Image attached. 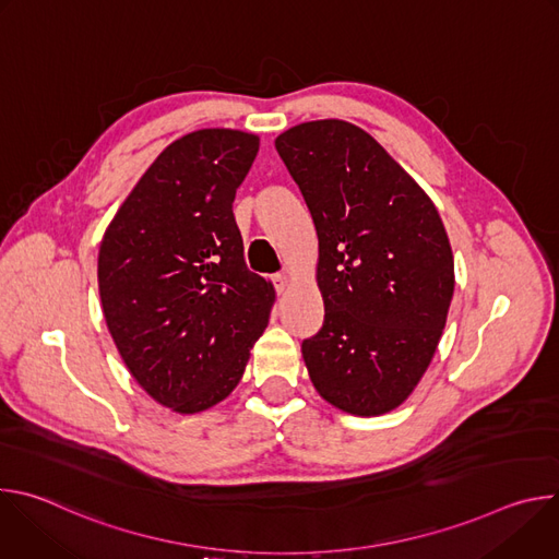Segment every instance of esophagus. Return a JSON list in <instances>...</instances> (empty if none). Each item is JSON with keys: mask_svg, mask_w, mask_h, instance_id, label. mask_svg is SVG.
<instances>
[{"mask_svg": "<svg viewBox=\"0 0 559 559\" xmlns=\"http://www.w3.org/2000/svg\"><path fill=\"white\" fill-rule=\"evenodd\" d=\"M272 281H274V287L278 294H283L289 287V276H285V274H276V276H272Z\"/></svg>", "mask_w": 559, "mask_h": 559, "instance_id": "obj_1", "label": "esophagus"}]
</instances>
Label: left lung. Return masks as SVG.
<instances>
[{"label":"left lung","mask_w":559,"mask_h":559,"mask_svg":"<svg viewBox=\"0 0 559 559\" xmlns=\"http://www.w3.org/2000/svg\"><path fill=\"white\" fill-rule=\"evenodd\" d=\"M274 143L318 234L325 323L302 343L307 373L345 414H389L418 386L447 325L455 272L444 223L418 181L349 121H305Z\"/></svg>","instance_id":"1"}]
</instances>
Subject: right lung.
<instances>
[{"label":"right lung","mask_w":559,"mask_h":559,"mask_svg":"<svg viewBox=\"0 0 559 559\" xmlns=\"http://www.w3.org/2000/svg\"><path fill=\"white\" fill-rule=\"evenodd\" d=\"M261 139L203 128L173 141L126 197L99 246L108 332L154 403L194 416L236 389L276 300L252 274L231 203Z\"/></svg>","instance_id":"1"}]
</instances>
